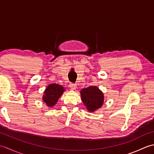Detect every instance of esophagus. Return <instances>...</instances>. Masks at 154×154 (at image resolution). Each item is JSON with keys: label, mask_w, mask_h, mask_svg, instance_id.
I'll return each instance as SVG.
<instances>
[{"label": "esophagus", "mask_w": 154, "mask_h": 154, "mask_svg": "<svg viewBox=\"0 0 154 154\" xmlns=\"http://www.w3.org/2000/svg\"><path fill=\"white\" fill-rule=\"evenodd\" d=\"M69 87L72 90H75V89H76V84L71 83L69 84Z\"/></svg>", "instance_id": "1"}]
</instances>
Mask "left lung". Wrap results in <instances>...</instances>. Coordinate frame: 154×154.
<instances>
[{
    "label": "left lung",
    "mask_w": 154,
    "mask_h": 154,
    "mask_svg": "<svg viewBox=\"0 0 154 154\" xmlns=\"http://www.w3.org/2000/svg\"><path fill=\"white\" fill-rule=\"evenodd\" d=\"M81 99L89 112H94L103 105V93L95 86H91L81 91Z\"/></svg>",
    "instance_id": "obj_1"
}]
</instances>
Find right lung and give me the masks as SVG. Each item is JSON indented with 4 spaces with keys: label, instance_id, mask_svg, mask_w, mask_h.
I'll list each match as a JSON object with an SVG mask.
<instances>
[{
    "label": "right lung",
    "instance_id": "right-lung-1",
    "mask_svg": "<svg viewBox=\"0 0 154 154\" xmlns=\"http://www.w3.org/2000/svg\"><path fill=\"white\" fill-rule=\"evenodd\" d=\"M64 91L63 87L60 85L51 84L44 91L45 94L43 96V100L48 106H53L56 104Z\"/></svg>",
    "mask_w": 154,
    "mask_h": 154
}]
</instances>
